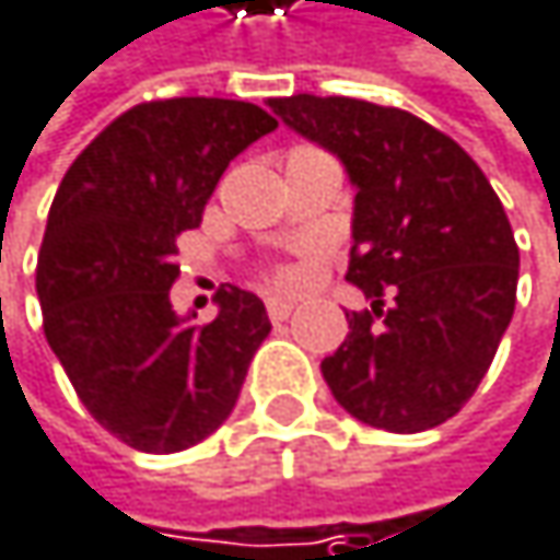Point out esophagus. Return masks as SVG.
<instances>
[{"label": "esophagus", "instance_id": "esophagus-1", "mask_svg": "<svg viewBox=\"0 0 560 560\" xmlns=\"http://www.w3.org/2000/svg\"><path fill=\"white\" fill-rule=\"evenodd\" d=\"M267 313H270V319L273 323H283L290 313H293V300H283V296H270L267 300Z\"/></svg>", "mask_w": 560, "mask_h": 560}]
</instances>
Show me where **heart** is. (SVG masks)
I'll use <instances>...</instances> for the list:
<instances>
[{"instance_id":"obj_1","label":"heart","mask_w":560,"mask_h":560,"mask_svg":"<svg viewBox=\"0 0 560 560\" xmlns=\"http://www.w3.org/2000/svg\"><path fill=\"white\" fill-rule=\"evenodd\" d=\"M277 280H280V283H293V270H280Z\"/></svg>"}]
</instances>
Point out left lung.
<instances>
[{
  "instance_id": "1",
  "label": "left lung",
  "mask_w": 560,
  "mask_h": 560,
  "mask_svg": "<svg viewBox=\"0 0 560 560\" xmlns=\"http://www.w3.org/2000/svg\"><path fill=\"white\" fill-rule=\"evenodd\" d=\"M273 115L349 174L346 280L370 310L319 363L332 399L366 425L425 432L478 389L515 313L518 247L481 167L422 118L360 98H270Z\"/></svg>"
}]
</instances>
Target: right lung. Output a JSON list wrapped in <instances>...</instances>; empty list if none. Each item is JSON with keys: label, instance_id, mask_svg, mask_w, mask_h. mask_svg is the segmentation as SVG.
<instances>
[{"label": "right lung", "instance_id": "right-lung-1", "mask_svg": "<svg viewBox=\"0 0 560 560\" xmlns=\"http://www.w3.org/2000/svg\"><path fill=\"white\" fill-rule=\"evenodd\" d=\"M273 128L250 102H144L58 184L35 270L45 339L98 425L138 452H180L221 429L270 332L250 290L224 283L218 316L194 326V313H174L171 283L177 237Z\"/></svg>", "mask_w": 560, "mask_h": 560}]
</instances>
